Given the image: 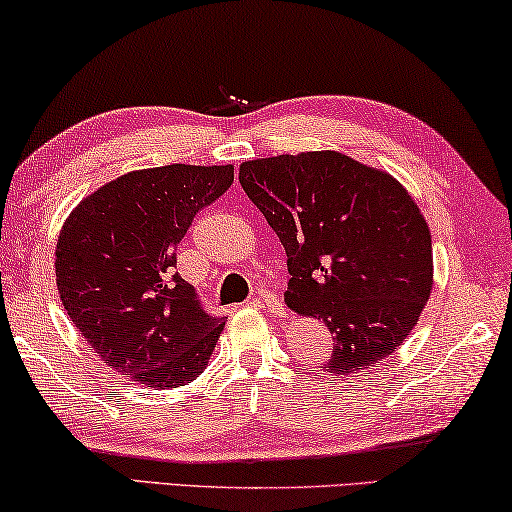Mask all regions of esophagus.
I'll use <instances>...</instances> for the list:
<instances>
[{
    "instance_id": "1",
    "label": "esophagus",
    "mask_w": 512,
    "mask_h": 512,
    "mask_svg": "<svg viewBox=\"0 0 512 512\" xmlns=\"http://www.w3.org/2000/svg\"><path fill=\"white\" fill-rule=\"evenodd\" d=\"M253 305H262V308H269L273 312H280L282 310L280 296L276 292H266V289H259L257 296L253 299Z\"/></svg>"
}]
</instances>
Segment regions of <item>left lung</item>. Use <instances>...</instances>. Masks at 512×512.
Here are the masks:
<instances>
[{
    "label": "left lung",
    "mask_w": 512,
    "mask_h": 512,
    "mask_svg": "<svg viewBox=\"0 0 512 512\" xmlns=\"http://www.w3.org/2000/svg\"><path fill=\"white\" fill-rule=\"evenodd\" d=\"M239 181L287 253V305L333 333L324 370L391 356L432 289L430 230L407 190L338 151L248 160Z\"/></svg>",
    "instance_id": "8db88e82"
}]
</instances>
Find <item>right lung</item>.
<instances>
[{"label":"right lung","mask_w":512,"mask_h":512,"mask_svg":"<svg viewBox=\"0 0 512 512\" xmlns=\"http://www.w3.org/2000/svg\"><path fill=\"white\" fill-rule=\"evenodd\" d=\"M234 181L232 165L128 172L82 200L61 227L59 299L91 349L121 375L177 388L207 368L225 317L177 271L193 218Z\"/></svg>","instance_id":"add662e5"}]
</instances>
